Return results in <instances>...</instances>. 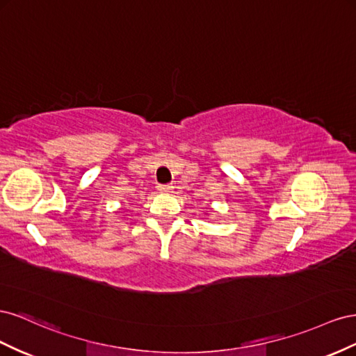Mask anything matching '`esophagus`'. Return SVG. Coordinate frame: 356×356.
Wrapping results in <instances>:
<instances>
[{
    "label": "esophagus",
    "mask_w": 356,
    "mask_h": 356,
    "mask_svg": "<svg viewBox=\"0 0 356 356\" xmlns=\"http://www.w3.org/2000/svg\"><path fill=\"white\" fill-rule=\"evenodd\" d=\"M158 191L164 192V194H168V192L172 191V186L171 185H158Z\"/></svg>",
    "instance_id": "34e87169"
}]
</instances>
